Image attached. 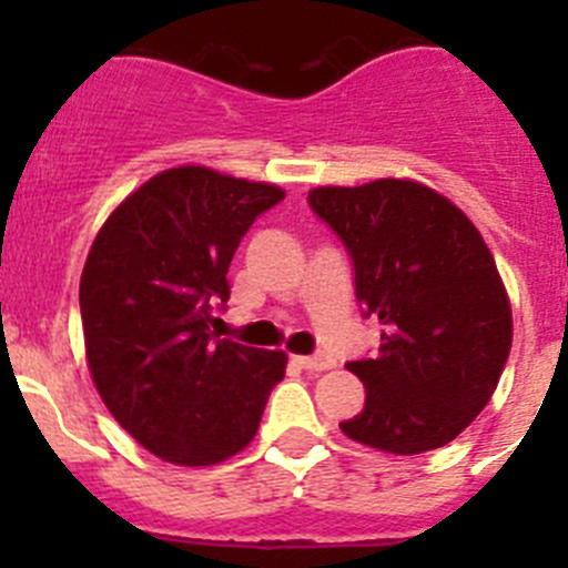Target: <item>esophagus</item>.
I'll list each match as a JSON object with an SVG mask.
<instances>
[{"mask_svg":"<svg viewBox=\"0 0 568 568\" xmlns=\"http://www.w3.org/2000/svg\"><path fill=\"white\" fill-rule=\"evenodd\" d=\"M294 363L305 371H329L335 365L329 357H321V354L318 357H294Z\"/></svg>","mask_w":568,"mask_h":568,"instance_id":"obj_1","label":"esophagus"}]
</instances>
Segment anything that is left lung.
I'll return each instance as SVG.
<instances>
[{
    "label": "left lung",
    "instance_id": "left-lung-1",
    "mask_svg": "<svg viewBox=\"0 0 568 568\" xmlns=\"http://www.w3.org/2000/svg\"><path fill=\"white\" fill-rule=\"evenodd\" d=\"M307 203L352 257L363 316L385 324L379 354L346 365L365 406L343 434L398 456L443 448L489 404L511 352L495 257L464 211L423 183L318 186Z\"/></svg>",
    "mask_w": 568,
    "mask_h": 568
}]
</instances>
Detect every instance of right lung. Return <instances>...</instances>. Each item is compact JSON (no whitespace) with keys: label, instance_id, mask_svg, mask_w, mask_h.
Wrapping results in <instances>:
<instances>
[{"label":"right lung","instance_id":"1","mask_svg":"<svg viewBox=\"0 0 568 568\" xmlns=\"http://www.w3.org/2000/svg\"><path fill=\"white\" fill-rule=\"evenodd\" d=\"M283 197L209 168L164 170L90 247L79 283L90 374L114 420L159 459L205 467L244 450L285 376L283 352L209 332L231 300L233 252Z\"/></svg>","mask_w":568,"mask_h":568}]
</instances>
